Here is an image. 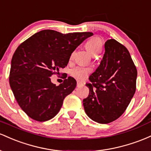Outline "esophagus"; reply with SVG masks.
<instances>
[{"label": "esophagus", "instance_id": "obj_1", "mask_svg": "<svg viewBox=\"0 0 151 151\" xmlns=\"http://www.w3.org/2000/svg\"><path fill=\"white\" fill-rule=\"evenodd\" d=\"M81 86H83V83L82 82H80V81H78L77 82V87H80Z\"/></svg>", "mask_w": 151, "mask_h": 151}]
</instances>
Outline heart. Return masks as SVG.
Here are the masks:
<instances>
[{
    "label": "heart",
    "instance_id": "1",
    "mask_svg": "<svg viewBox=\"0 0 151 151\" xmlns=\"http://www.w3.org/2000/svg\"><path fill=\"white\" fill-rule=\"evenodd\" d=\"M86 47L93 55H97L98 54L101 53V50H102V42H101V39L98 37H93L86 41ZM74 55H75V52L73 51L71 53L70 58H73ZM91 71H92V69L91 68L78 66L71 70L70 74L73 77L75 78L77 80L83 81L87 78Z\"/></svg>",
    "mask_w": 151,
    "mask_h": 151
}]
</instances>
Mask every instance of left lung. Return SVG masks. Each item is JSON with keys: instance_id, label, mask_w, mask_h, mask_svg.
Segmentation results:
<instances>
[{"instance_id": "obj_1", "label": "left lung", "mask_w": 151, "mask_h": 151, "mask_svg": "<svg viewBox=\"0 0 151 151\" xmlns=\"http://www.w3.org/2000/svg\"><path fill=\"white\" fill-rule=\"evenodd\" d=\"M137 69L126 47L115 39L105 43L101 64L89 77V95L83 101L87 116L106 124L122 116L134 96Z\"/></svg>"}]
</instances>
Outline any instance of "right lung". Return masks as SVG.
Masks as SVG:
<instances>
[{
	"label": "right lung",
	"instance_id": "obj_1",
	"mask_svg": "<svg viewBox=\"0 0 151 151\" xmlns=\"http://www.w3.org/2000/svg\"><path fill=\"white\" fill-rule=\"evenodd\" d=\"M91 35V32L63 34L43 30L17 48L11 60L9 83L18 105L30 118L43 122L58 114L63 100L76 88V81L68 77L55 86L50 77L66 66L71 53Z\"/></svg>",
	"mask_w": 151,
	"mask_h": 151
}]
</instances>
